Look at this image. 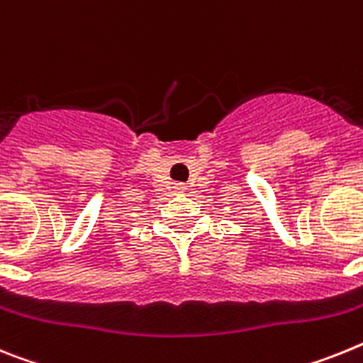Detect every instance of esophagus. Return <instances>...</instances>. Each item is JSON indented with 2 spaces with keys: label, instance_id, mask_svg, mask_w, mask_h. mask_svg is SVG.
<instances>
[{
  "label": "esophagus",
  "instance_id": "1",
  "mask_svg": "<svg viewBox=\"0 0 363 363\" xmlns=\"http://www.w3.org/2000/svg\"><path fill=\"white\" fill-rule=\"evenodd\" d=\"M173 188H175V190H177V191H186V190H188V188H186V186L182 184V182H179V184H175V186H173Z\"/></svg>",
  "mask_w": 363,
  "mask_h": 363
}]
</instances>
